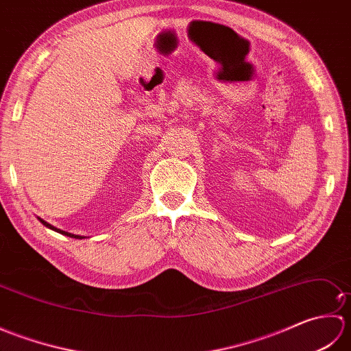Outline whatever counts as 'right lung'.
<instances>
[{"instance_id": "1", "label": "right lung", "mask_w": 351, "mask_h": 351, "mask_svg": "<svg viewBox=\"0 0 351 351\" xmlns=\"http://www.w3.org/2000/svg\"><path fill=\"white\" fill-rule=\"evenodd\" d=\"M39 220L43 223L45 226L49 228V229H52V230H56V232H60V234H63V235H68V237H71V238H80V240H81V238H84V237H81V235H73V234H69V232H64V230H60V229L54 228V226H52V225H49V223H47V221H45V220H42V219H39Z\"/></svg>"}]
</instances>
